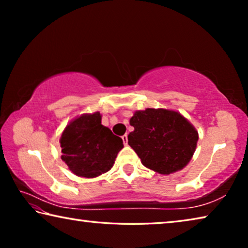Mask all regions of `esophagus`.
Masks as SVG:
<instances>
[{
  "label": "esophagus",
  "mask_w": 248,
  "mask_h": 248,
  "mask_svg": "<svg viewBox=\"0 0 248 248\" xmlns=\"http://www.w3.org/2000/svg\"><path fill=\"white\" fill-rule=\"evenodd\" d=\"M121 139L124 141V144H128V136L127 134H124V136L121 137Z\"/></svg>",
  "instance_id": "1"
}]
</instances>
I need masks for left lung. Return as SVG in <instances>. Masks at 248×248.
Masks as SVG:
<instances>
[{
    "label": "left lung",
    "mask_w": 248,
    "mask_h": 248,
    "mask_svg": "<svg viewBox=\"0 0 248 248\" xmlns=\"http://www.w3.org/2000/svg\"><path fill=\"white\" fill-rule=\"evenodd\" d=\"M134 131L128 144L142 164L159 174L169 175L188 164L198 141V132L177 111L148 108L134 112L130 119Z\"/></svg>",
    "instance_id": "obj_1"
}]
</instances>
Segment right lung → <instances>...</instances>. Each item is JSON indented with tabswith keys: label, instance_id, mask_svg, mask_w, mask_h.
<instances>
[{
	"label": "right lung",
	"instance_id": "right-lung-1",
	"mask_svg": "<svg viewBox=\"0 0 248 248\" xmlns=\"http://www.w3.org/2000/svg\"><path fill=\"white\" fill-rule=\"evenodd\" d=\"M61 158L82 177H96L114 165L123 139L102 124L99 112L83 115L66 125L60 139Z\"/></svg>",
	"mask_w": 248,
	"mask_h": 248
}]
</instances>
